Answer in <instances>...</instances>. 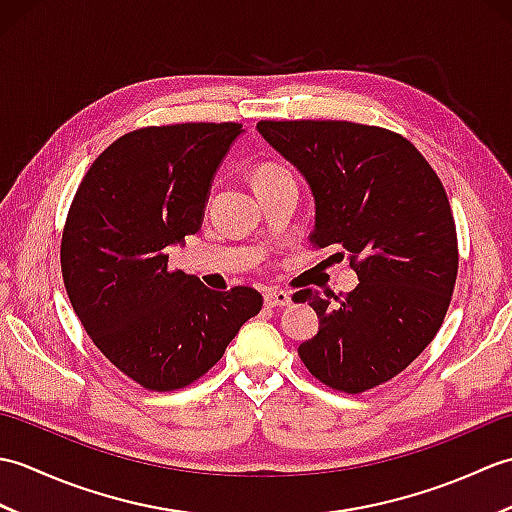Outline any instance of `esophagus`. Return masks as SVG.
I'll list each match as a JSON object with an SVG mask.
<instances>
[{"instance_id":"1","label":"esophagus","mask_w":512,"mask_h":512,"mask_svg":"<svg viewBox=\"0 0 512 512\" xmlns=\"http://www.w3.org/2000/svg\"><path fill=\"white\" fill-rule=\"evenodd\" d=\"M264 303L268 308H281V306H288L290 303V292L281 290V288H268L264 292Z\"/></svg>"}]
</instances>
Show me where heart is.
Instances as JSON below:
<instances>
[{
  "mask_svg": "<svg viewBox=\"0 0 512 512\" xmlns=\"http://www.w3.org/2000/svg\"><path fill=\"white\" fill-rule=\"evenodd\" d=\"M281 176H290V173L281 165H277V162H262V165L255 169V184H262Z\"/></svg>",
  "mask_w": 512,
  "mask_h": 512,
  "instance_id": "b5f03b06",
  "label": "heart"
}]
</instances>
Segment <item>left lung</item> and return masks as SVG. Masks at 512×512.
<instances>
[{
	"instance_id": "1",
	"label": "left lung",
	"mask_w": 512,
	"mask_h": 512,
	"mask_svg": "<svg viewBox=\"0 0 512 512\" xmlns=\"http://www.w3.org/2000/svg\"><path fill=\"white\" fill-rule=\"evenodd\" d=\"M308 180L317 248L341 246L358 275L345 299L299 290L319 332L299 345L310 374L361 394L416 361L438 334L458 277V235L436 171L407 138L350 121H259Z\"/></svg>"
}]
</instances>
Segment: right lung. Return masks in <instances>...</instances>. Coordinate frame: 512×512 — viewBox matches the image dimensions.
<instances>
[{
	"label": "right lung",
	"mask_w": 512,
	"mask_h": 512,
	"mask_svg": "<svg viewBox=\"0 0 512 512\" xmlns=\"http://www.w3.org/2000/svg\"><path fill=\"white\" fill-rule=\"evenodd\" d=\"M239 123L143 127L92 162L61 237V273L94 345L151 391L195 383L262 310L255 288H206L169 268V246L200 231Z\"/></svg>",
	"instance_id": "right-lung-1"
}]
</instances>
